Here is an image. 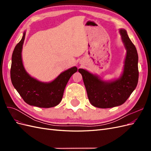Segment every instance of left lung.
Here are the masks:
<instances>
[{"instance_id": "8db88e82", "label": "left lung", "mask_w": 151, "mask_h": 151, "mask_svg": "<svg viewBox=\"0 0 151 151\" xmlns=\"http://www.w3.org/2000/svg\"><path fill=\"white\" fill-rule=\"evenodd\" d=\"M123 42L127 49L124 70L119 79L110 83L100 80L87 70L79 68L88 99L94 106L113 108L124 103L135 89L139 80L138 54L127 31L120 29Z\"/></svg>"}]
</instances>
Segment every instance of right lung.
<instances>
[{
    "instance_id": "add662e5",
    "label": "right lung",
    "mask_w": 151,
    "mask_h": 151,
    "mask_svg": "<svg viewBox=\"0 0 151 151\" xmlns=\"http://www.w3.org/2000/svg\"><path fill=\"white\" fill-rule=\"evenodd\" d=\"M26 33L14 50L11 67V79L15 89L24 101L40 108H51L60 103L70 77L77 71L76 67L62 72L50 83H44L31 77L22 65L21 51Z\"/></svg>"
}]
</instances>
